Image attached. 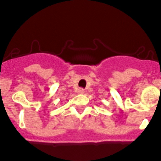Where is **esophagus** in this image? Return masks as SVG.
Masks as SVG:
<instances>
[{
	"instance_id": "1",
	"label": "esophagus",
	"mask_w": 161,
	"mask_h": 161,
	"mask_svg": "<svg viewBox=\"0 0 161 161\" xmlns=\"http://www.w3.org/2000/svg\"><path fill=\"white\" fill-rule=\"evenodd\" d=\"M84 92H85V91H84L82 88H79V89L77 91V93L80 94V95H82V94H84Z\"/></svg>"
}]
</instances>
